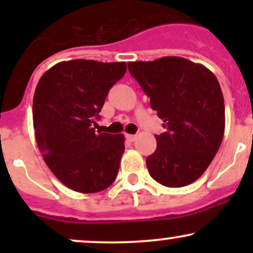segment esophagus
<instances>
[{"instance_id":"1","label":"esophagus","mask_w":253,"mask_h":253,"mask_svg":"<svg viewBox=\"0 0 253 253\" xmlns=\"http://www.w3.org/2000/svg\"><path fill=\"white\" fill-rule=\"evenodd\" d=\"M126 139L129 141H134L136 139V134H126Z\"/></svg>"}]
</instances>
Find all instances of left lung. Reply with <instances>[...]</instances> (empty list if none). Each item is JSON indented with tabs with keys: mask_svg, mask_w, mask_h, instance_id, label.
Masks as SVG:
<instances>
[{
	"mask_svg": "<svg viewBox=\"0 0 253 253\" xmlns=\"http://www.w3.org/2000/svg\"><path fill=\"white\" fill-rule=\"evenodd\" d=\"M128 70L167 129L156 135L157 149L146 158L151 177L170 188L195 182L215 157L225 132V103L216 77L181 57L129 62Z\"/></svg>",
	"mask_w": 253,
	"mask_h": 253,
	"instance_id": "8db88e82",
	"label": "left lung"
}]
</instances>
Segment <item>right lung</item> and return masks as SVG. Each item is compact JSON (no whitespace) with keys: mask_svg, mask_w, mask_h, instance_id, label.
I'll use <instances>...</instances> for the list:
<instances>
[{"mask_svg":"<svg viewBox=\"0 0 253 253\" xmlns=\"http://www.w3.org/2000/svg\"><path fill=\"white\" fill-rule=\"evenodd\" d=\"M126 70L125 62L75 59L56 64L38 82L33 97L38 147L53 175L72 190L97 193L117 178L125 136L96 133L92 124Z\"/></svg>","mask_w":253,"mask_h":253,"instance_id":"add662e5","label":"right lung"}]
</instances>
